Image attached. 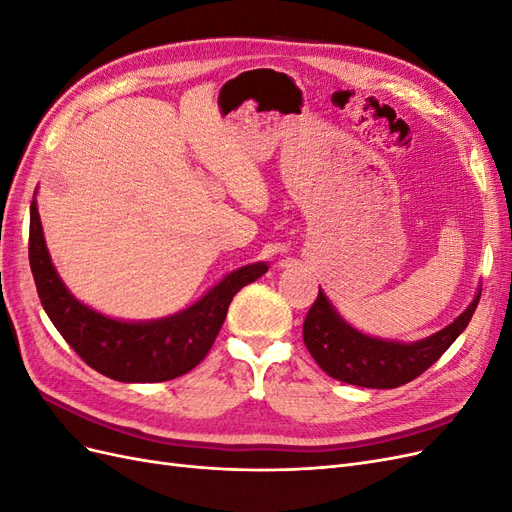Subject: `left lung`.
Masks as SVG:
<instances>
[{
    "label": "left lung",
    "instance_id": "1",
    "mask_svg": "<svg viewBox=\"0 0 512 512\" xmlns=\"http://www.w3.org/2000/svg\"><path fill=\"white\" fill-rule=\"evenodd\" d=\"M480 301V290L466 312L457 316L446 329L433 333L421 342L401 344L369 337L352 329L335 312V307L318 290V297L303 322V342L322 371L346 384L365 389H395L423 374L448 350L455 339L466 331L474 309Z\"/></svg>",
    "mask_w": 512,
    "mask_h": 512
}]
</instances>
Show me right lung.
<instances>
[{
	"instance_id": "right-lung-1",
	"label": "right lung",
	"mask_w": 512,
	"mask_h": 512,
	"mask_svg": "<svg viewBox=\"0 0 512 512\" xmlns=\"http://www.w3.org/2000/svg\"><path fill=\"white\" fill-rule=\"evenodd\" d=\"M29 265L46 316L81 359L119 382H164L188 374L211 350L235 294L265 275L267 262L228 273L203 299L160 320L123 322L76 301L44 243L36 194L29 207Z\"/></svg>"
}]
</instances>
